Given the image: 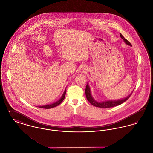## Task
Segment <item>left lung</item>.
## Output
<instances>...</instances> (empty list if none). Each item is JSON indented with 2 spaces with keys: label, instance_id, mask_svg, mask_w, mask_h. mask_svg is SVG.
<instances>
[{
  "label": "left lung",
  "instance_id": "obj_1",
  "mask_svg": "<svg viewBox=\"0 0 153 153\" xmlns=\"http://www.w3.org/2000/svg\"><path fill=\"white\" fill-rule=\"evenodd\" d=\"M120 37L123 39V41L126 44L128 45L131 46L130 42L128 41H127L126 39H125L121 34H120ZM131 94L128 96L127 97L122 99H120V100H107V101H105V102H98L96 101L95 99L93 98L92 96L91 95V93L90 88L88 84H87L86 88H85V95H86V97H87V99L88 102H89L94 106L99 107V108H111V107H115L117 105H119L123 103L124 102H126L130 97Z\"/></svg>",
  "mask_w": 153,
  "mask_h": 153
}]
</instances>
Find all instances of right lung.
<instances>
[{"label": "right lung", "instance_id": "add662e5", "mask_svg": "<svg viewBox=\"0 0 153 153\" xmlns=\"http://www.w3.org/2000/svg\"><path fill=\"white\" fill-rule=\"evenodd\" d=\"M66 91V90H65L63 95L62 96V97L58 100V101H57L54 103H52L51 104H48V105H43V106H38V107L39 108H45V109H49V108H54L56 106H57L58 105H59L62 101L64 100V98H65V96Z\"/></svg>", "mask_w": 153, "mask_h": 153}]
</instances>
